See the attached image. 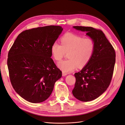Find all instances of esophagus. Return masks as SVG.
<instances>
[{
	"instance_id": "1",
	"label": "esophagus",
	"mask_w": 125,
	"mask_h": 125,
	"mask_svg": "<svg viewBox=\"0 0 125 125\" xmlns=\"http://www.w3.org/2000/svg\"><path fill=\"white\" fill-rule=\"evenodd\" d=\"M67 75V73H65V72H62V76H66V75Z\"/></svg>"
}]
</instances>
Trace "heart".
I'll return each instance as SVG.
<instances>
[{
    "label": "heart",
    "mask_w": 125,
    "mask_h": 125,
    "mask_svg": "<svg viewBox=\"0 0 125 125\" xmlns=\"http://www.w3.org/2000/svg\"><path fill=\"white\" fill-rule=\"evenodd\" d=\"M61 44L54 42L51 52L56 61H60L68 53L69 59L60 62L59 67L65 73H70L78 66L84 67L89 62L94 54L95 45L90 38L83 37L70 32L64 34L61 39Z\"/></svg>",
    "instance_id": "1"
}]
</instances>
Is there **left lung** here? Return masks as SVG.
Returning <instances> with one entry per match:
<instances>
[{"instance_id": "left-lung-1", "label": "left lung", "mask_w": 125, "mask_h": 125, "mask_svg": "<svg viewBox=\"0 0 125 125\" xmlns=\"http://www.w3.org/2000/svg\"><path fill=\"white\" fill-rule=\"evenodd\" d=\"M94 41L95 48L89 62L79 72L76 73L73 95L82 101H90L98 98L109 87L115 63V50L104 32L91 27L73 26Z\"/></svg>"}]
</instances>
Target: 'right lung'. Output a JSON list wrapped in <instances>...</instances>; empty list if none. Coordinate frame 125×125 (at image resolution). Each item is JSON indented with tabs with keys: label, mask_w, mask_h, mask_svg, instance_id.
I'll return each instance as SVG.
<instances>
[{
	"label": "right lung",
	"mask_w": 125,
	"mask_h": 125,
	"mask_svg": "<svg viewBox=\"0 0 125 125\" xmlns=\"http://www.w3.org/2000/svg\"><path fill=\"white\" fill-rule=\"evenodd\" d=\"M59 26L22 31L9 50L7 64L11 84L26 100L40 103L52 94L62 72L51 58V47L61 34Z\"/></svg>",
	"instance_id": "right-lung-1"
}]
</instances>
